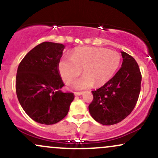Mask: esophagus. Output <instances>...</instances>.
<instances>
[{
    "instance_id": "esophagus-1",
    "label": "esophagus",
    "mask_w": 158,
    "mask_h": 158,
    "mask_svg": "<svg viewBox=\"0 0 158 158\" xmlns=\"http://www.w3.org/2000/svg\"><path fill=\"white\" fill-rule=\"evenodd\" d=\"M83 92H74V95L75 96H80L82 94Z\"/></svg>"
}]
</instances>
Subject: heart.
I'll list each match as a JSON object with an SVG mask.
<instances>
[{"instance_id":"obj_1","label":"heart","mask_w":158,"mask_h":158,"mask_svg":"<svg viewBox=\"0 0 158 158\" xmlns=\"http://www.w3.org/2000/svg\"><path fill=\"white\" fill-rule=\"evenodd\" d=\"M120 63L118 52L94 47L76 49L71 57L65 56L59 61V70L66 84H70L80 75L85 74L73 84L76 89L102 86L111 79Z\"/></svg>"}]
</instances>
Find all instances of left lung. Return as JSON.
Instances as JSON below:
<instances>
[{
	"instance_id": "obj_1",
	"label": "left lung",
	"mask_w": 158,
	"mask_h": 158,
	"mask_svg": "<svg viewBox=\"0 0 158 158\" xmlns=\"http://www.w3.org/2000/svg\"><path fill=\"white\" fill-rule=\"evenodd\" d=\"M121 54L120 69L102 87L92 91L94 99L88 106L91 117L105 126L117 124L128 117L140 92L142 77L137 61L126 52Z\"/></svg>"
}]
</instances>
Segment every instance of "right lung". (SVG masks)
Wrapping results in <instances>:
<instances>
[{
	"instance_id": "1",
	"label": "right lung",
	"mask_w": 158,
	"mask_h": 158,
	"mask_svg": "<svg viewBox=\"0 0 158 158\" xmlns=\"http://www.w3.org/2000/svg\"><path fill=\"white\" fill-rule=\"evenodd\" d=\"M64 45L41 43L32 49L19 65L15 89L21 107L35 122L52 125L64 119L73 102V93H64L59 62Z\"/></svg>"
}]
</instances>
